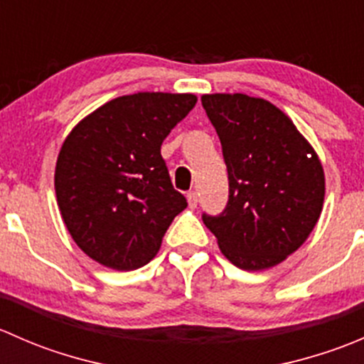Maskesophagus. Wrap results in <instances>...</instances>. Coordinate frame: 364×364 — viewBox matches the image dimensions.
<instances>
[{
    "label": "esophagus",
    "mask_w": 364,
    "mask_h": 364,
    "mask_svg": "<svg viewBox=\"0 0 364 364\" xmlns=\"http://www.w3.org/2000/svg\"><path fill=\"white\" fill-rule=\"evenodd\" d=\"M186 199H188L190 208H197V203H199V197H197L196 190H190V192L186 193Z\"/></svg>",
    "instance_id": "esophagus-1"
}]
</instances>
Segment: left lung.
<instances>
[{
    "mask_svg": "<svg viewBox=\"0 0 364 364\" xmlns=\"http://www.w3.org/2000/svg\"><path fill=\"white\" fill-rule=\"evenodd\" d=\"M222 142L229 200L203 222L223 255L245 271L273 267L314 230L324 203V171L314 148L273 104L248 95H204Z\"/></svg>",
    "mask_w": 364,
    "mask_h": 364,
    "instance_id": "obj_1",
    "label": "left lung"
}]
</instances>
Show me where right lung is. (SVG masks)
<instances>
[{
    "label": "right lung",
    "instance_id": "obj_1",
    "mask_svg": "<svg viewBox=\"0 0 364 364\" xmlns=\"http://www.w3.org/2000/svg\"><path fill=\"white\" fill-rule=\"evenodd\" d=\"M196 104V95L114 98L84 117L61 146L54 174L61 216L77 247L102 266H146L188 205L172 186L160 148Z\"/></svg>",
    "mask_w": 364,
    "mask_h": 364
}]
</instances>
